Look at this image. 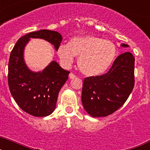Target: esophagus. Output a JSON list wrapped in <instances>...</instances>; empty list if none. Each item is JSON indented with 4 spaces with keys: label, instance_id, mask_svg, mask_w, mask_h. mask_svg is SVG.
<instances>
[{
    "label": "esophagus",
    "instance_id": "34e87169",
    "mask_svg": "<svg viewBox=\"0 0 150 150\" xmlns=\"http://www.w3.org/2000/svg\"><path fill=\"white\" fill-rule=\"evenodd\" d=\"M69 77H70V79H75L76 77V76L75 74H73V73H71V74H69Z\"/></svg>",
    "mask_w": 150,
    "mask_h": 150
}]
</instances>
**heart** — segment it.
Listing matches in <instances>:
<instances>
[{
    "label": "heart",
    "instance_id": "obj_1",
    "mask_svg": "<svg viewBox=\"0 0 150 150\" xmlns=\"http://www.w3.org/2000/svg\"><path fill=\"white\" fill-rule=\"evenodd\" d=\"M117 52V46L113 42L93 35L74 37L68 43L61 44L57 50L64 65H71L74 56L78 57V68L88 76L105 72L115 61Z\"/></svg>",
    "mask_w": 150,
    "mask_h": 150
}]
</instances>
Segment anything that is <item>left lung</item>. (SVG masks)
<instances>
[{"mask_svg": "<svg viewBox=\"0 0 150 150\" xmlns=\"http://www.w3.org/2000/svg\"><path fill=\"white\" fill-rule=\"evenodd\" d=\"M123 47H128L122 43ZM134 86V57L127 52L117 57L109 71L83 80L82 103L93 117L112 114L126 101Z\"/></svg>", "mask_w": 150, "mask_h": 150, "instance_id": "left-lung-1", "label": "left lung"}]
</instances>
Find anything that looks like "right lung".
I'll use <instances>...</instances> for the list:
<instances>
[{"mask_svg":"<svg viewBox=\"0 0 150 150\" xmlns=\"http://www.w3.org/2000/svg\"><path fill=\"white\" fill-rule=\"evenodd\" d=\"M30 38H40L58 50L62 40L59 32L40 30L24 35L18 40L10 55L8 85L10 93L22 110L36 117L50 115L55 109L59 91L68 79L65 71L53 61L43 71L33 72L24 61V49Z\"/></svg>","mask_w":150,"mask_h":150,"instance_id":"1","label":"right lung"}]
</instances>
